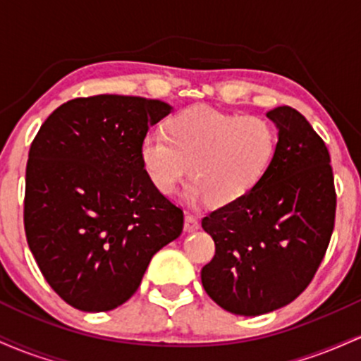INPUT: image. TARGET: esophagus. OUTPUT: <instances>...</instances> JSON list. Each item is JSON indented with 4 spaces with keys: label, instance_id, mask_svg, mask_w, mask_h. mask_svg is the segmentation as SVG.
<instances>
[{
    "label": "esophagus",
    "instance_id": "obj_1",
    "mask_svg": "<svg viewBox=\"0 0 361 361\" xmlns=\"http://www.w3.org/2000/svg\"><path fill=\"white\" fill-rule=\"evenodd\" d=\"M198 227H200V224H198V219L192 214H186L185 215V233H195Z\"/></svg>",
    "mask_w": 361,
    "mask_h": 361
}]
</instances>
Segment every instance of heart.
Returning <instances> with one entry per match:
<instances>
[{
	"label": "heart",
	"mask_w": 361,
	"mask_h": 361,
	"mask_svg": "<svg viewBox=\"0 0 361 361\" xmlns=\"http://www.w3.org/2000/svg\"><path fill=\"white\" fill-rule=\"evenodd\" d=\"M275 151L276 134L267 120L195 106L169 118L166 134L147 132L139 156L159 193H175L190 171L186 200L226 207L258 186Z\"/></svg>",
	"instance_id": "obj_1"
}]
</instances>
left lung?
<instances>
[{"mask_svg":"<svg viewBox=\"0 0 361 361\" xmlns=\"http://www.w3.org/2000/svg\"><path fill=\"white\" fill-rule=\"evenodd\" d=\"M267 117L279 128L267 175L243 200L202 219L215 243L202 285L238 316L271 312L304 292L324 258L336 214L324 140L292 106H276Z\"/></svg>","mask_w":361,"mask_h":361,"instance_id":"1","label":"left lung"}]
</instances>
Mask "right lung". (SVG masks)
<instances>
[{"mask_svg": "<svg viewBox=\"0 0 361 361\" xmlns=\"http://www.w3.org/2000/svg\"><path fill=\"white\" fill-rule=\"evenodd\" d=\"M161 100L74 98L49 115L28 152L25 234L54 292L105 312L139 288L149 261L183 231V212L140 163V140L171 114Z\"/></svg>", "mask_w": 361, "mask_h": 361, "instance_id": "add662e5", "label": "right lung"}]
</instances>
